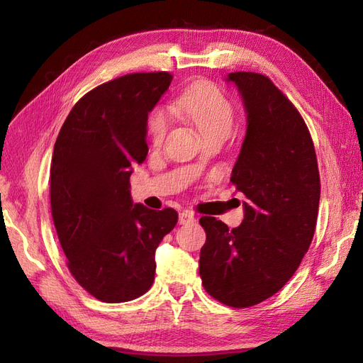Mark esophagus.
I'll return each mask as SVG.
<instances>
[{"instance_id": "obj_1", "label": "esophagus", "mask_w": 363, "mask_h": 363, "mask_svg": "<svg viewBox=\"0 0 363 363\" xmlns=\"http://www.w3.org/2000/svg\"><path fill=\"white\" fill-rule=\"evenodd\" d=\"M195 221H196L195 215H194L192 212H189V211H184V212H182V213L179 215V224H182V225L194 224Z\"/></svg>"}]
</instances>
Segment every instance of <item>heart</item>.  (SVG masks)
I'll list each match as a JSON object with an SVG mask.
<instances>
[{
	"label": "heart",
	"instance_id": "heart-1",
	"mask_svg": "<svg viewBox=\"0 0 363 363\" xmlns=\"http://www.w3.org/2000/svg\"><path fill=\"white\" fill-rule=\"evenodd\" d=\"M171 111L175 116L188 121L201 138L208 135L228 136L235 124L233 104L219 87L208 83L194 84L175 96ZM168 127L169 119L160 108L150 115L148 133L155 144H160L167 136Z\"/></svg>",
	"mask_w": 363,
	"mask_h": 363
}]
</instances>
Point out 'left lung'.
I'll list each match as a JSON object with an SVG mask.
<instances>
[{
  "instance_id": "1",
  "label": "left lung",
  "mask_w": 363,
  "mask_h": 363,
  "mask_svg": "<svg viewBox=\"0 0 363 363\" xmlns=\"http://www.w3.org/2000/svg\"><path fill=\"white\" fill-rule=\"evenodd\" d=\"M247 113L245 138L232 169L245 195L244 221L228 227L203 216V286L232 307L255 306L279 292L309 250L320 206V172L309 130L268 77L230 72Z\"/></svg>"
}]
</instances>
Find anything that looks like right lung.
I'll return each mask as SVG.
<instances>
[{
    "label": "right lung",
    "instance_id": "1",
    "mask_svg": "<svg viewBox=\"0 0 363 363\" xmlns=\"http://www.w3.org/2000/svg\"><path fill=\"white\" fill-rule=\"evenodd\" d=\"M171 82L169 72H139L95 87L72 107L54 144V227L74 279L104 303L151 288L156 248L177 224L174 208L156 212L130 195L133 164L148 152V113Z\"/></svg>",
    "mask_w": 363,
    "mask_h": 363
}]
</instances>
